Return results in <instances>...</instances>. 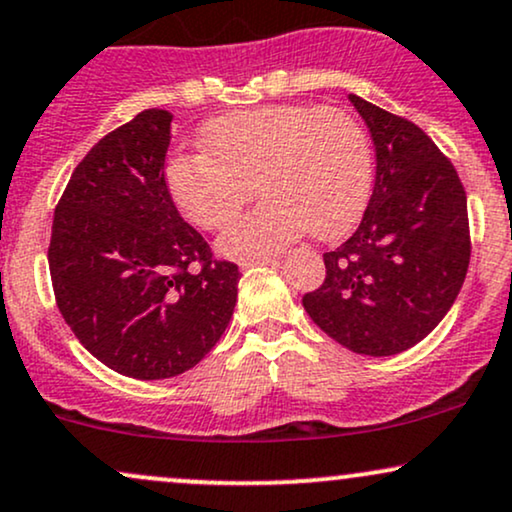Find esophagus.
<instances>
[{
  "instance_id": "34e87169",
  "label": "esophagus",
  "mask_w": 512,
  "mask_h": 512,
  "mask_svg": "<svg viewBox=\"0 0 512 512\" xmlns=\"http://www.w3.org/2000/svg\"><path fill=\"white\" fill-rule=\"evenodd\" d=\"M264 264H276V257H262V260L243 262V264H240V267H243V269H252V267H264Z\"/></svg>"
}]
</instances>
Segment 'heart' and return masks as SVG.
Masks as SVG:
<instances>
[{
  "label": "heart",
  "instance_id": "1",
  "mask_svg": "<svg viewBox=\"0 0 512 512\" xmlns=\"http://www.w3.org/2000/svg\"><path fill=\"white\" fill-rule=\"evenodd\" d=\"M205 155H174L166 186L183 217L221 229L257 190L267 200L219 238L233 260H262L310 231L346 236L365 212L374 152L348 112L315 104H269L209 121Z\"/></svg>",
  "mask_w": 512,
  "mask_h": 512
}]
</instances>
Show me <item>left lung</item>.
Masks as SVG:
<instances>
[{"label":"left lung","mask_w":512,"mask_h":512,"mask_svg":"<svg viewBox=\"0 0 512 512\" xmlns=\"http://www.w3.org/2000/svg\"><path fill=\"white\" fill-rule=\"evenodd\" d=\"M348 100L372 133L374 190L353 236L324 252V283L303 307L343 348L384 357L432 334L458 298L472 250L467 195L420 126Z\"/></svg>","instance_id":"8db88e82"}]
</instances>
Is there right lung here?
Here are the masks:
<instances>
[{
	"label": "right lung",
	"mask_w": 512,
	"mask_h": 512,
	"mask_svg": "<svg viewBox=\"0 0 512 512\" xmlns=\"http://www.w3.org/2000/svg\"><path fill=\"white\" fill-rule=\"evenodd\" d=\"M166 109L107 133L54 209L47 260L64 322L102 365L169 379L217 346L238 298V264L183 221L164 178Z\"/></svg>",
	"instance_id": "obj_1"
}]
</instances>
